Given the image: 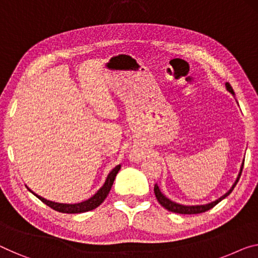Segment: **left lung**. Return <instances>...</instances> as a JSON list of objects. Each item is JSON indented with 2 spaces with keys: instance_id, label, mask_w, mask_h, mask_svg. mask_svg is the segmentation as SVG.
Segmentation results:
<instances>
[{
  "instance_id": "obj_1",
  "label": "left lung",
  "mask_w": 258,
  "mask_h": 258,
  "mask_svg": "<svg viewBox=\"0 0 258 258\" xmlns=\"http://www.w3.org/2000/svg\"><path fill=\"white\" fill-rule=\"evenodd\" d=\"M226 89H227V91H229L233 96H235V92H234L232 86H230L228 82H226ZM243 164H244V160H243V162H242V164H241L240 172H239V175H237V177L235 179V182H234V184L232 185V187H230V189L227 192H226L224 196H221L220 198H218L217 201L211 202L209 204H204V205H182V204L172 202L168 197H166V196H164L162 192H161L159 185H157V184H155V186H154V192H155L157 202H159L161 205L164 207V209H167L168 211H170V212H174V213H179V214H198V213L206 212V211L211 210V209H212V207H214L215 205H217L218 203H220L222 199H225L226 197H227V196H229L230 192L234 190V187H235V185L237 184V182H239V179L241 177L242 169H243Z\"/></svg>"
}]
</instances>
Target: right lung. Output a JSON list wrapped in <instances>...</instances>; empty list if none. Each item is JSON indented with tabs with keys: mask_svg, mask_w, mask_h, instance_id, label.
Wrapping results in <instances>:
<instances>
[{
	"mask_svg": "<svg viewBox=\"0 0 258 258\" xmlns=\"http://www.w3.org/2000/svg\"><path fill=\"white\" fill-rule=\"evenodd\" d=\"M119 169H120V166L118 164V166L114 167L112 170L109 172V175H107L105 182L102 185L101 189L96 192L94 196H91L89 199H87V201H83L81 203H75V204L55 203V202L48 201V199H45L44 197H40L39 195L34 194L32 190H30L28 186H26V187H28V190L31 192V194H33L38 199H40V201L43 202L44 204H46V205L51 207V209L57 211V212H61V213H83V212H88V211L95 210L96 207H98L103 202H104L106 196L109 195L111 187H112V184L114 182V178H116V176L118 174Z\"/></svg>",
	"mask_w": 258,
	"mask_h": 258,
	"instance_id": "1",
	"label": "right lung"
}]
</instances>
